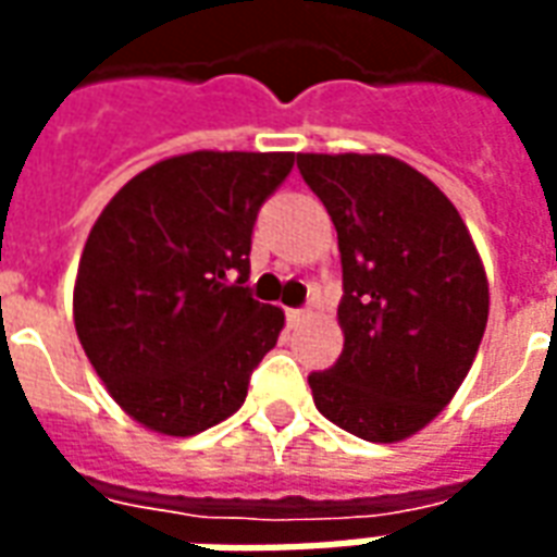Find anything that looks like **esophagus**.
<instances>
[{
    "instance_id": "1",
    "label": "esophagus",
    "mask_w": 557,
    "mask_h": 557,
    "mask_svg": "<svg viewBox=\"0 0 557 557\" xmlns=\"http://www.w3.org/2000/svg\"><path fill=\"white\" fill-rule=\"evenodd\" d=\"M286 319H289V325H298V322L307 319V310L304 307H292V310H286Z\"/></svg>"
}]
</instances>
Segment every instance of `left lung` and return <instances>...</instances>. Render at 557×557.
Returning a JSON list of instances; mask_svg holds the SVG:
<instances>
[{
	"label": "left lung",
	"instance_id": "left-lung-1",
	"mask_svg": "<svg viewBox=\"0 0 557 557\" xmlns=\"http://www.w3.org/2000/svg\"><path fill=\"white\" fill-rule=\"evenodd\" d=\"M334 220L343 355L310 373L315 409L367 442H399L450 403L490 315V286L454 202L385 154H298Z\"/></svg>",
	"mask_w": 557,
	"mask_h": 557
}]
</instances>
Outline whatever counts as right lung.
Listing matches in <instances>:
<instances>
[{"instance_id": "obj_1", "label": "right lung", "mask_w": 557, "mask_h": 557, "mask_svg": "<svg viewBox=\"0 0 557 557\" xmlns=\"http://www.w3.org/2000/svg\"><path fill=\"white\" fill-rule=\"evenodd\" d=\"M292 166L289 151L160 160L91 226L74 286L77 337L148 430L196 435L242 409L283 327V310L247 286L253 226Z\"/></svg>"}]
</instances>
